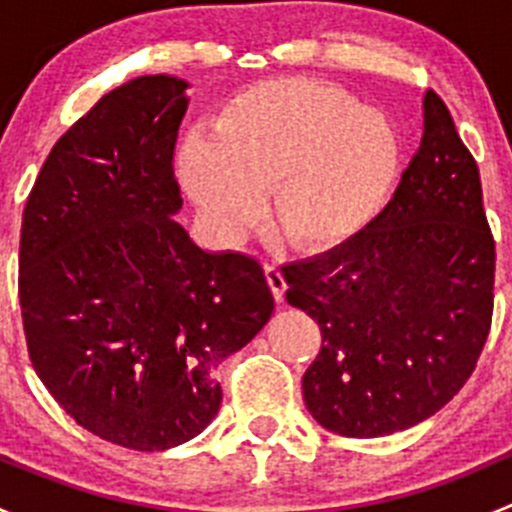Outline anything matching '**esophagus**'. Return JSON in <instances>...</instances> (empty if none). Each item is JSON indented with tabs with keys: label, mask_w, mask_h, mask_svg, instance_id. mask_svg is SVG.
I'll return each mask as SVG.
<instances>
[{
	"label": "esophagus",
	"mask_w": 512,
	"mask_h": 512,
	"mask_svg": "<svg viewBox=\"0 0 512 512\" xmlns=\"http://www.w3.org/2000/svg\"><path fill=\"white\" fill-rule=\"evenodd\" d=\"M265 275H267V282H270L275 299L277 302H282V299H285V289H287V282H285V275H282V270L275 265V262H265Z\"/></svg>",
	"instance_id": "34e87169"
}]
</instances>
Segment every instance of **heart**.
Returning a JSON list of instances; mask_svg holds the SVG:
<instances>
[{"label": "heart", "mask_w": 512, "mask_h": 512, "mask_svg": "<svg viewBox=\"0 0 512 512\" xmlns=\"http://www.w3.org/2000/svg\"><path fill=\"white\" fill-rule=\"evenodd\" d=\"M401 146L384 113L334 86L267 81L225 108L213 143L180 156V183L220 230L242 225L270 188L277 232L327 247L364 230L391 193Z\"/></svg>", "instance_id": "obj_1"}]
</instances>
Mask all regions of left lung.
<instances>
[{"label":"left lung","mask_w":512,"mask_h":512,"mask_svg":"<svg viewBox=\"0 0 512 512\" xmlns=\"http://www.w3.org/2000/svg\"><path fill=\"white\" fill-rule=\"evenodd\" d=\"M287 302L322 332L302 376L319 426L376 438L448 404L490 332L495 242L476 158L441 96H423V138L394 198L342 245L282 267Z\"/></svg>","instance_id":"left-lung-1"}]
</instances>
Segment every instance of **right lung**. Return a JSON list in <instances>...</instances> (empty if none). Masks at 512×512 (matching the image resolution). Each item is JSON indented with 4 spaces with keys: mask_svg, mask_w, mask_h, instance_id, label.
<instances>
[{
    "mask_svg": "<svg viewBox=\"0 0 512 512\" xmlns=\"http://www.w3.org/2000/svg\"><path fill=\"white\" fill-rule=\"evenodd\" d=\"M188 81L138 76L74 123L41 165L19 240L32 366L79 426L133 451L198 436L215 369L267 324L275 297L242 252H205L173 218Z\"/></svg>",
    "mask_w": 512,
    "mask_h": 512,
    "instance_id": "obj_1",
    "label": "right lung"
}]
</instances>
